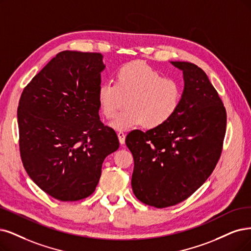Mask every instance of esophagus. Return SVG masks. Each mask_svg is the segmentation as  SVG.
I'll list each match as a JSON object with an SVG mask.
<instances>
[{"label":"esophagus","instance_id":"34e87169","mask_svg":"<svg viewBox=\"0 0 251 251\" xmlns=\"http://www.w3.org/2000/svg\"><path fill=\"white\" fill-rule=\"evenodd\" d=\"M118 137H119L120 144H121V145H124V144H125V137H126V134H125L123 131H119V132H118Z\"/></svg>","mask_w":251,"mask_h":251}]
</instances>
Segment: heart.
Listing matches in <instances>:
<instances>
[{"label": "heart", "instance_id": "obj_1", "mask_svg": "<svg viewBox=\"0 0 251 251\" xmlns=\"http://www.w3.org/2000/svg\"><path fill=\"white\" fill-rule=\"evenodd\" d=\"M125 106L109 126L116 130H128L138 126L158 128L177 113L183 98L179 80L163 77L162 74L143 61H133L121 66L116 81H104L98 88L97 99L102 115L113 118L118 108Z\"/></svg>", "mask_w": 251, "mask_h": 251}]
</instances>
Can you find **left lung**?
Returning a JSON list of instances; mask_svg holds the SVG:
<instances>
[{
    "label": "left lung",
    "instance_id": "left-lung-1",
    "mask_svg": "<svg viewBox=\"0 0 251 251\" xmlns=\"http://www.w3.org/2000/svg\"><path fill=\"white\" fill-rule=\"evenodd\" d=\"M183 71L181 105L164 125L133 130L126 146L134 160L131 186L137 200L166 208L188 199L210 177L220 158L226 111L202 69L172 62Z\"/></svg>",
    "mask_w": 251,
    "mask_h": 251
}]
</instances>
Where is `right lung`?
<instances>
[{
  "label": "right lung",
  "mask_w": 251,
  "mask_h": 251,
  "mask_svg": "<svg viewBox=\"0 0 251 251\" xmlns=\"http://www.w3.org/2000/svg\"><path fill=\"white\" fill-rule=\"evenodd\" d=\"M102 58L99 52H59L27 83L18 103L24 168L62 201L91 196L105 157L119 148L115 130L98 114Z\"/></svg>",
  "instance_id": "obj_1"
}]
</instances>
